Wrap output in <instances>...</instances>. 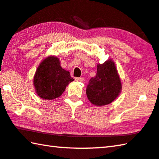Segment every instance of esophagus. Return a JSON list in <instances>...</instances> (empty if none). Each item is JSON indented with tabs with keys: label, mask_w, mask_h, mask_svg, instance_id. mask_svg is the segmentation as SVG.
Instances as JSON below:
<instances>
[{
	"label": "esophagus",
	"mask_w": 159,
	"mask_h": 159,
	"mask_svg": "<svg viewBox=\"0 0 159 159\" xmlns=\"http://www.w3.org/2000/svg\"><path fill=\"white\" fill-rule=\"evenodd\" d=\"M75 80H76V81H79V82H83L84 81V79H83V78H76V79H75Z\"/></svg>",
	"instance_id": "esophagus-1"
}]
</instances>
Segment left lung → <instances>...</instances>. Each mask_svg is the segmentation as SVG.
I'll use <instances>...</instances> for the list:
<instances>
[{
    "label": "left lung",
    "mask_w": 159,
    "mask_h": 159,
    "mask_svg": "<svg viewBox=\"0 0 159 159\" xmlns=\"http://www.w3.org/2000/svg\"><path fill=\"white\" fill-rule=\"evenodd\" d=\"M120 77L111 60L98 64L97 74L91 78L86 88V95L94 105L104 106L114 100L121 91Z\"/></svg>",
    "instance_id": "left-lung-1"
}]
</instances>
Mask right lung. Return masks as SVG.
Masks as SVG:
<instances>
[{"label": "right lung", "mask_w": 159, "mask_h": 159, "mask_svg": "<svg viewBox=\"0 0 159 159\" xmlns=\"http://www.w3.org/2000/svg\"><path fill=\"white\" fill-rule=\"evenodd\" d=\"M74 80L68 71L61 68L60 60L50 56L43 60L37 68L34 85L40 98L50 100L61 96L66 86Z\"/></svg>", "instance_id": "obj_1"}]
</instances>
